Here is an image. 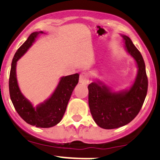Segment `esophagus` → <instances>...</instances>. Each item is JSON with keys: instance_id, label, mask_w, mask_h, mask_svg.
I'll return each instance as SVG.
<instances>
[{"instance_id": "34e87169", "label": "esophagus", "mask_w": 160, "mask_h": 160, "mask_svg": "<svg viewBox=\"0 0 160 160\" xmlns=\"http://www.w3.org/2000/svg\"><path fill=\"white\" fill-rule=\"evenodd\" d=\"M79 82L82 83V84H87L89 82V77L88 73L86 72H82L80 73V77H79Z\"/></svg>"}]
</instances>
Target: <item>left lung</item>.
<instances>
[{
  "label": "left lung",
  "mask_w": 160,
  "mask_h": 160,
  "mask_svg": "<svg viewBox=\"0 0 160 160\" xmlns=\"http://www.w3.org/2000/svg\"><path fill=\"white\" fill-rule=\"evenodd\" d=\"M128 53L136 61V80L128 91L112 93L102 83L88 86L89 107L94 122L104 129H114L131 122L140 111L148 93V79L142 54L131 38L122 36Z\"/></svg>",
  "instance_id": "8db88e82"
}]
</instances>
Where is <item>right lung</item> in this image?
Instances as JSON below:
<instances>
[{
  "label": "right lung",
  "instance_id": "right-lung-1",
  "mask_svg": "<svg viewBox=\"0 0 160 160\" xmlns=\"http://www.w3.org/2000/svg\"><path fill=\"white\" fill-rule=\"evenodd\" d=\"M42 32H35L31 33L27 40L16 52L11 65L8 88L14 108L22 119L30 125L36 126L37 128H48L58 124L62 118L73 89L78 83L79 74L75 73L62 78L51 98L38 106L36 109L32 107L31 103L22 95L19 90L16 77V65L18 59L30 47L35 38Z\"/></svg>",
  "mask_w": 160,
  "mask_h": 160
}]
</instances>
